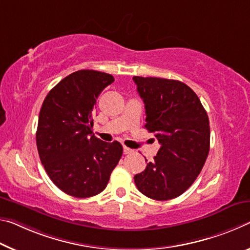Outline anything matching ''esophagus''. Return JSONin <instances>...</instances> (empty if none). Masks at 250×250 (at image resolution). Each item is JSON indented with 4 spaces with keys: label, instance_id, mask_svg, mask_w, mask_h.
Wrapping results in <instances>:
<instances>
[{
    "label": "esophagus",
    "instance_id": "obj_1",
    "mask_svg": "<svg viewBox=\"0 0 250 250\" xmlns=\"http://www.w3.org/2000/svg\"><path fill=\"white\" fill-rule=\"evenodd\" d=\"M134 150L128 148V146H124V153L125 154H130V153H133Z\"/></svg>",
    "mask_w": 250,
    "mask_h": 250
}]
</instances>
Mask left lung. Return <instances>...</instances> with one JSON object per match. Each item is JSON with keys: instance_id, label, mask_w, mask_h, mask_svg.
<instances>
[{"instance_id": "obj_1", "label": "left lung", "mask_w": 250, "mask_h": 250, "mask_svg": "<svg viewBox=\"0 0 250 250\" xmlns=\"http://www.w3.org/2000/svg\"><path fill=\"white\" fill-rule=\"evenodd\" d=\"M133 81L145 102V128L161 145L145 171L134 176V182L151 199H173L193 184L208 157L207 112L192 89L181 81L142 77H133Z\"/></svg>"}]
</instances>
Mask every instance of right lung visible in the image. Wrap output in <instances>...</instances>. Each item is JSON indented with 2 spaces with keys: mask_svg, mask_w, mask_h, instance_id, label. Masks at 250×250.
<instances>
[{
  "mask_svg": "<svg viewBox=\"0 0 250 250\" xmlns=\"http://www.w3.org/2000/svg\"><path fill=\"white\" fill-rule=\"evenodd\" d=\"M113 81L104 72L77 71L47 93L40 110V159L53 184L72 197L88 198L104 191L122 156L120 142L108 144L92 134L97 99Z\"/></svg>",
  "mask_w": 250,
  "mask_h": 250,
  "instance_id": "right-lung-1",
  "label": "right lung"
}]
</instances>
